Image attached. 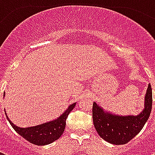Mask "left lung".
<instances>
[{
    "label": "left lung",
    "instance_id": "left-lung-1",
    "mask_svg": "<svg viewBox=\"0 0 155 155\" xmlns=\"http://www.w3.org/2000/svg\"><path fill=\"white\" fill-rule=\"evenodd\" d=\"M152 89L149 84L144 97V109L138 115L120 116L104 111L95 102L93 103V123L99 135L113 144H124L143 129L152 110Z\"/></svg>",
    "mask_w": 155,
    "mask_h": 155
}]
</instances>
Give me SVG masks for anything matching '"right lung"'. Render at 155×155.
I'll return each instance as SVG.
<instances>
[{"label":"right lung","instance_id":"obj_1","mask_svg":"<svg viewBox=\"0 0 155 155\" xmlns=\"http://www.w3.org/2000/svg\"><path fill=\"white\" fill-rule=\"evenodd\" d=\"M75 104L76 103L71 104L67 108V110L56 120H52L47 123L41 124L39 125L26 127V128H21L15 125L9 120L5 111V113L9 123L11 124L12 128L16 131V133H18L21 136L23 137L25 140H28L31 143L36 145H45L58 140L61 136V134L64 133L65 124H66V119L69 114L71 113V111L74 108Z\"/></svg>","mask_w":155,"mask_h":155}]
</instances>
